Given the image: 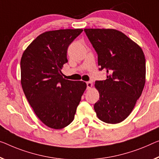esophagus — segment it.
I'll use <instances>...</instances> for the list:
<instances>
[{"label":"esophagus","mask_w":159,"mask_h":159,"mask_svg":"<svg viewBox=\"0 0 159 159\" xmlns=\"http://www.w3.org/2000/svg\"><path fill=\"white\" fill-rule=\"evenodd\" d=\"M87 87L88 89H91L92 87V83L91 82H87Z\"/></svg>","instance_id":"obj_1"}]
</instances>
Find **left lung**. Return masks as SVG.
<instances>
[{
	"label": "left lung",
	"instance_id": "left-lung-1",
	"mask_svg": "<svg viewBox=\"0 0 159 159\" xmlns=\"http://www.w3.org/2000/svg\"><path fill=\"white\" fill-rule=\"evenodd\" d=\"M98 55L99 70L107 79L96 81L99 100L94 108L100 120L120 123L128 117L142 93L146 60L140 46L115 29H84Z\"/></svg>",
	"mask_w": 159,
	"mask_h": 159
}]
</instances>
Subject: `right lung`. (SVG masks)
<instances>
[{
  "label": "right lung",
  "instance_id": "obj_1",
  "mask_svg": "<svg viewBox=\"0 0 159 159\" xmlns=\"http://www.w3.org/2000/svg\"><path fill=\"white\" fill-rule=\"evenodd\" d=\"M82 29L45 32L24 51L20 60L21 85L29 104L48 127L61 129L73 121L87 84L62 76L69 45Z\"/></svg>",
  "mask_w": 159,
  "mask_h": 159
}]
</instances>
